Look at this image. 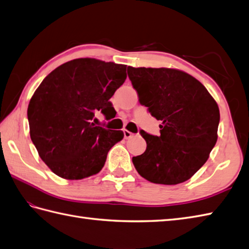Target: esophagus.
I'll return each instance as SVG.
<instances>
[{
	"instance_id": "34e87169",
	"label": "esophagus",
	"mask_w": 249,
	"mask_h": 249,
	"mask_svg": "<svg viewBox=\"0 0 249 249\" xmlns=\"http://www.w3.org/2000/svg\"><path fill=\"white\" fill-rule=\"evenodd\" d=\"M123 133H124V138L125 139H129V138H131V137H133V133H130L129 130H127V129H124L123 130Z\"/></svg>"
}]
</instances>
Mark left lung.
Returning a JSON list of instances; mask_svg holds the SVG:
<instances>
[{
  "label": "left lung",
  "instance_id": "left-lung-1",
  "mask_svg": "<svg viewBox=\"0 0 249 249\" xmlns=\"http://www.w3.org/2000/svg\"><path fill=\"white\" fill-rule=\"evenodd\" d=\"M127 72L140 104L161 121L160 136L140 130L146 150L133 157L136 170L155 184L187 181L217 141V103L202 83L182 71L129 66Z\"/></svg>",
  "mask_w": 249,
  "mask_h": 249
}]
</instances>
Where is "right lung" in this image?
Here are the masks:
<instances>
[{
  "label": "right lung",
  "mask_w": 249,
  "mask_h": 249,
  "mask_svg": "<svg viewBox=\"0 0 249 249\" xmlns=\"http://www.w3.org/2000/svg\"><path fill=\"white\" fill-rule=\"evenodd\" d=\"M126 77V65L83 57L56 67L37 88L28 108L30 136L56 176L82 179L102 170L124 134L96 126L95 114L113 118L110 98Z\"/></svg>",
  "instance_id": "right-lung-1"
}]
</instances>
